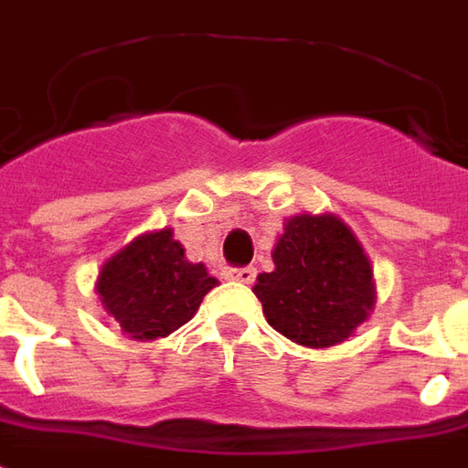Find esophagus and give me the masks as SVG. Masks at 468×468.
<instances>
[{"mask_svg":"<svg viewBox=\"0 0 468 468\" xmlns=\"http://www.w3.org/2000/svg\"><path fill=\"white\" fill-rule=\"evenodd\" d=\"M229 277L234 282H241V284H251L254 277H257V270L254 267H239V270L229 271Z\"/></svg>","mask_w":468,"mask_h":468,"instance_id":"34e87169","label":"esophagus"}]
</instances>
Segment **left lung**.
<instances>
[{
  "label": "left lung",
  "mask_w": 468,
  "mask_h": 468,
  "mask_svg": "<svg viewBox=\"0 0 468 468\" xmlns=\"http://www.w3.org/2000/svg\"><path fill=\"white\" fill-rule=\"evenodd\" d=\"M271 260L274 270L257 277L254 294L267 323L297 346H337L373 313L370 260L335 214L287 218Z\"/></svg>",
  "instance_id": "1"
}]
</instances>
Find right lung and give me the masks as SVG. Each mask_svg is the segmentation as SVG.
Instances as JSON below:
<instances>
[{"label":"right lung","instance_id":"obj_1","mask_svg":"<svg viewBox=\"0 0 468 468\" xmlns=\"http://www.w3.org/2000/svg\"><path fill=\"white\" fill-rule=\"evenodd\" d=\"M218 282L186 260L171 229L148 231L102 264L95 292L105 313L133 340H158L197 314Z\"/></svg>","mask_w":468,"mask_h":468}]
</instances>
